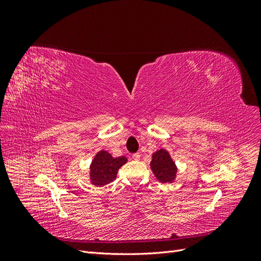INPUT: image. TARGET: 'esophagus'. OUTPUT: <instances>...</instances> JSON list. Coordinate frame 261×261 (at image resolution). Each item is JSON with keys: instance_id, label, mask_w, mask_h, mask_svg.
<instances>
[{"instance_id": "34e87169", "label": "esophagus", "mask_w": 261, "mask_h": 261, "mask_svg": "<svg viewBox=\"0 0 261 261\" xmlns=\"http://www.w3.org/2000/svg\"><path fill=\"white\" fill-rule=\"evenodd\" d=\"M132 158L134 160H139L140 159V154L137 152V153H134L133 155H132Z\"/></svg>"}]
</instances>
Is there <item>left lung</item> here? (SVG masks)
<instances>
[{
	"mask_svg": "<svg viewBox=\"0 0 261 261\" xmlns=\"http://www.w3.org/2000/svg\"><path fill=\"white\" fill-rule=\"evenodd\" d=\"M150 167L153 172L155 177L162 183H170L173 181L176 176V167L173 162L168 151L164 149L159 150L152 154V161Z\"/></svg>",
	"mask_w": 261,
	"mask_h": 261,
	"instance_id": "obj_1",
	"label": "left lung"
}]
</instances>
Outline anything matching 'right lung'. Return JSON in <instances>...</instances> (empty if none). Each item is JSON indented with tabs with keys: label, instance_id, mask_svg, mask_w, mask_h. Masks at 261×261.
Returning <instances> with one entry per match:
<instances>
[{
	"label": "right lung",
	"instance_id": "right-lung-1",
	"mask_svg": "<svg viewBox=\"0 0 261 261\" xmlns=\"http://www.w3.org/2000/svg\"><path fill=\"white\" fill-rule=\"evenodd\" d=\"M127 159L125 156L113 158L109 152L101 150L94 156L90 165V179L96 186H105L116 178L117 171Z\"/></svg>",
	"mask_w": 261,
	"mask_h": 261
}]
</instances>
